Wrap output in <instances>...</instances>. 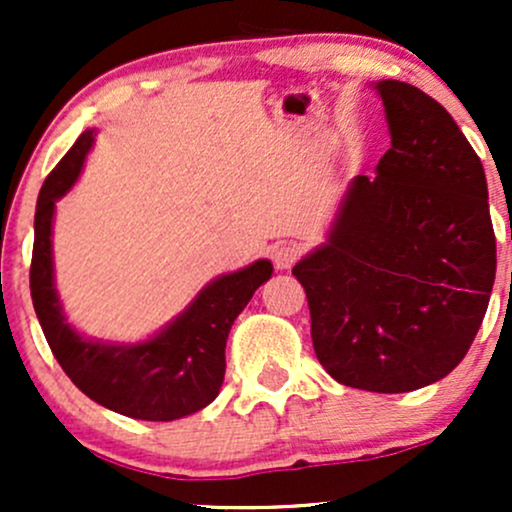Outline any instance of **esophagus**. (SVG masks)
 Masks as SVG:
<instances>
[{
  "label": "esophagus",
  "mask_w": 512,
  "mask_h": 512,
  "mask_svg": "<svg viewBox=\"0 0 512 512\" xmlns=\"http://www.w3.org/2000/svg\"><path fill=\"white\" fill-rule=\"evenodd\" d=\"M298 255H301V248L293 243H281L272 250V260L276 264V269H291L293 262L298 260Z\"/></svg>",
  "instance_id": "1"
}]
</instances>
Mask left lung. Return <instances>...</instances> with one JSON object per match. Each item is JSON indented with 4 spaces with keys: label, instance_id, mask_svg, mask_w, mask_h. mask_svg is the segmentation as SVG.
<instances>
[{
    "label": "left lung",
    "instance_id": "obj_1",
    "mask_svg": "<svg viewBox=\"0 0 512 512\" xmlns=\"http://www.w3.org/2000/svg\"><path fill=\"white\" fill-rule=\"evenodd\" d=\"M390 149L346 187L327 240L293 267L317 361L337 383L411 392L438 383L477 337L496 236L477 151L448 110L404 81H375Z\"/></svg>",
    "mask_w": 512,
    "mask_h": 512
}]
</instances>
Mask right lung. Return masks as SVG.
<instances>
[{
    "mask_svg": "<svg viewBox=\"0 0 512 512\" xmlns=\"http://www.w3.org/2000/svg\"><path fill=\"white\" fill-rule=\"evenodd\" d=\"M93 142L96 129H86L38 195L31 260L35 315L57 363L93 402L129 419H182L219 395L228 332L274 267L269 260H257L238 272L216 276L178 317L144 342L117 344L84 337L69 325L55 289L52 221L57 199L72 190Z\"/></svg>",
    "mask_w": 512,
    "mask_h": 512,
    "instance_id": "obj_1",
    "label": "right lung"
}]
</instances>
